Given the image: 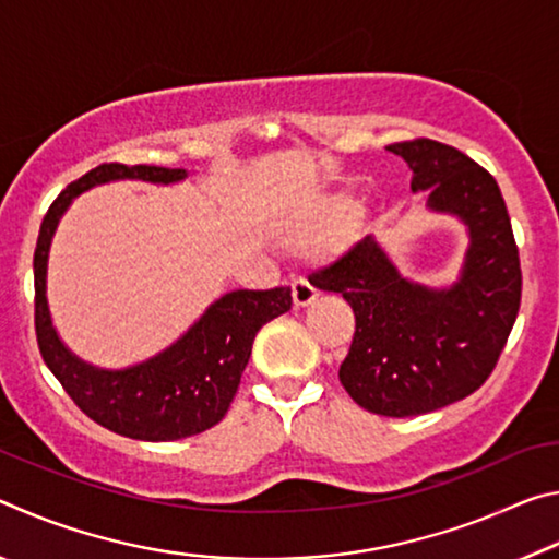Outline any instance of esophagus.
<instances>
[{"label": "esophagus", "instance_id": "1", "mask_svg": "<svg viewBox=\"0 0 559 559\" xmlns=\"http://www.w3.org/2000/svg\"><path fill=\"white\" fill-rule=\"evenodd\" d=\"M290 288H293V306L296 308H306L318 298V290L308 278H296Z\"/></svg>", "mask_w": 559, "mask_h": 559}]
</instances>
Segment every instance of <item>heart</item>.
<instances>
[{"label":"heart","instance_id":"obj_1","mask_svg":"<svg viewBox=\"0 0 559 559\" xmlns=\"http://www.w3.org/2000/svg\"><path fill=\"white\" fill-rule=\"evenodd\" d=\"M357 214V202L353 197H335V200L325 202L318 210L298 216L296 222H290L283 231V241L293 251H316L337 241L345 229L353 224ZM353 234H347V241L353 239Z\"/></svg>","mask_w":559,"mask_h":559}]
</instances>
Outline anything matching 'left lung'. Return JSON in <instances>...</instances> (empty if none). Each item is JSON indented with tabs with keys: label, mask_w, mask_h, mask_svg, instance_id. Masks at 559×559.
<instances>
[{
	"label": "left lung",
	"mask_w": 559,
	"mask_h": 559,
	"mask_svg": "<svg viewBox=\"0 0 559 559\" xmlns=\"http://www.w3.org/2000/svg\"><path fill=\"white\" fill-rule=\"evenodd\" d=\"M412 169V192L427 189L431 212L466 224L468 251L449 288L406 281L374 239L313 273L316 288L340 293L355 335L340 382L362 409L416 416L478 390L518 318L523 273L503 194L493 175L461 150L419 138L386 147Z\"/></svg>",
	"instance_id": "obj_1"
}]
</instances>
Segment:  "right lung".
<instances>
[{
    "instance_id": "right-lung-1",
    "label": "right lung",
    "mask_w": 559,
    "mask_h": 559,
    "mask_svg": "<svg viewBox=\"0 0 559 559\" xmlns=\"http://www.w3.org/2000/svg\"><path fill=\"white\" fill-rule=\"evenodd\" d=\"M185 177V169L155 165H98L56 197L34 251V323L44 362L83 414L128 439L177 441L219 424L239 390L253 337L293 302L290 288L283 286L226 293L177 343L126 370H100L61 343L46 300V266L53 231L73 197L112 179L169 185Z\"/></svg>"
}]
</instances>
